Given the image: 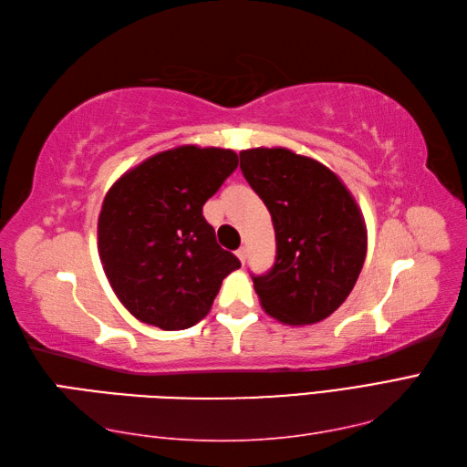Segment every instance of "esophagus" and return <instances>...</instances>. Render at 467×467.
<instances>
[{"label":"esophagus","mask_w":467,"mask_h":467,"mask_svg":"<svg viewBox=\"0 0 467 467\" xmlns=\"http://www.w3.org/2000/svg\"><path fill=\"white\" fill-rule=\"evenodd\" d=\"M237 257H240L242 264H245V259H247V247H240V249H237Z\"/></svg>","instance_id":"34e87169"}]
</instances>
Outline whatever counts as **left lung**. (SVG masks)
Instances as JSON below:
<instances>
[{"instance_id": "obj_1", "label": "left lung", "mask_w": 467, "mask_h": 467, "mask_svg": "<svg viewBox=\"0 0 467 467\" xmlns=\"http://www.w3.org/2000/svg\"><path fill=\"white\" fill-rule=\"evenodd\" d=\"M240 168L267 206L277 255L254 275L261 306L285 325H313L350 295L367 257V225L333 170L287 148H249Z\"/></svg>"}]
</instances>
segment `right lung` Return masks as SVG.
<instances>
[{
  "mask_svg": "<svg viewBox=\"0 0 467 467\" xmlns=\"http://www.w3.org/2000/svg\"><path fill=\"white\" fill-rule=\"evenodd\" d=\"M237 168L227 148L178 146L122 174L99 215V255L112 291L136 319L182 331L212 309L240 259L215 242L202 213Z\"/></svg>",
  "mask_w": 467,
  "mask_h": 467,
  "instance_id": "obj_1",
  "label": "right lung"
}]
</instances>
